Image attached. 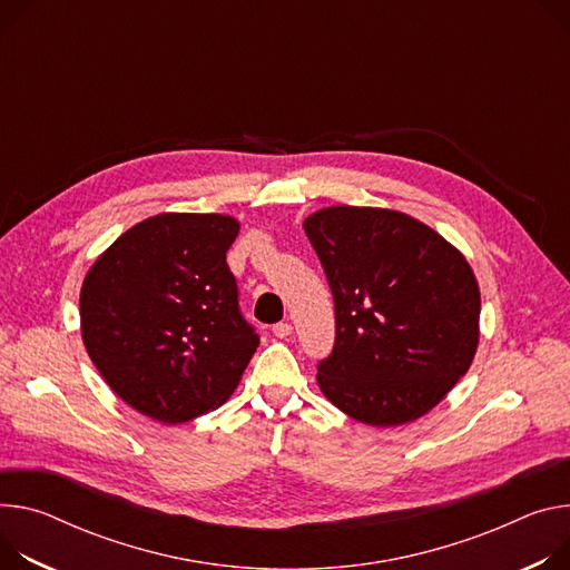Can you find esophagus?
<instances>
[{
  "label": "esophagus",
  "mask_w": 570,
  "mask_h": 570,
  "mask_svg": "<svg viewBox=\"0 0 570 570\" xmlns=\"http://www.w3.org/2000/svg\"><path fill=\"white\" fill-rule=\"evenodd\" d=\"M273 334H275L277 338H288V336L293 334V325H291L288 321H282V323H277V325L273 327Z\"/></svg>",
  "instance_id": "1"
}]
</instances>
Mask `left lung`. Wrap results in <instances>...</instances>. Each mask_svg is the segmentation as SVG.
<instances>
[{
    "mask_svg": "<svg viewBox=\"0 0 570 570\" xmlns=\"http://www.w3.org/2000/svg\"><path fill=\"white\" fill-rule=\"evenodd\" d=\"M304 232L336 314L316 375L323 395L373 428L425 416L478 352L480 286L465 256L425 223L377 206H327Z\"/></svg>",
    "mask_w": 570,
    "mask_h": 570,
    "instance_id": "obj_1",
    "label": "left lung"
}]
</instances>
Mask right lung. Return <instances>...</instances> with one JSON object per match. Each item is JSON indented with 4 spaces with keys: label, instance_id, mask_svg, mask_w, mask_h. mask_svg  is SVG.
I'll return each mask as SVG.
<instances>
[{
    "label": "right lung",
    "instance_id": "right-lung-1",
    "mask_svg": "<svg viewBox=\"0 0 570 570\" xmlns=\"http://www.w3.org/2000/svg\"><path fill=\"white\" fill-rule=\"evenodd\" d=\"M238 229L223 214L151 216L101 252L83 279L86 352L147 419L177 425L220 406L258 347L227 266Z\"/></svg>",
    "mask_w": 570,
    "mask_h": 570
}]
</instances>
